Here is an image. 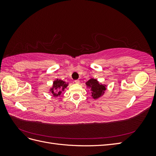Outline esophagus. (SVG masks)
Instances as JSON below:
<instances>
[{"label":"esophagus","mask_w":156,"mask_h":156,"mask_svg":"<svg viewBox=\"0 0 156 156\" xmlns=\"http://www.w3.org/2000/svg\"><path fill=\"white\" fill-rule=\"evenodd\" d=\"M74 82H75V83H76V84H79L80 83L79 80H75Z\"/></svg>","instance_id":"1"}]
</instances>
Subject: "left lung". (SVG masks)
<instances>
[{"instance_id":"8db88e82","label":"left lung","mask_w":156,"mask_h":156,"mask_svg":"<svg viewBox=\"0 0 156 156\" xmlns=\"http://www.w3.org/2000/svg\"><path fill=\"white\" fill-rule=\"evenodd\" d=\"M87 87L90 88L92 96L94 99H98L103 95L106 90V85L99 83L95 79H90L86 83Z\"/></svg>"}]
</instances>
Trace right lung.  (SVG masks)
Segmentation results:
<instances>
[{
    "instance_id": "add662e5",
    "label": "right lung",
    "mask_w": 156,
    "mask_h": 156,
    "mask_svg": "<svg viewBox=\"0 0 156 156\" xmlns=\"http://www.w3.org/2000/svg\"><path fill=\"white\" fill-rule=\"evenodd\" d=\"M68 83H66V82L62 81V80L57 79L54 81L53 87L50 89V92L53 94V96L57 97L60 96L61 93L64 91V90L68 87Z\"/></svg>"
}]
</instances>
